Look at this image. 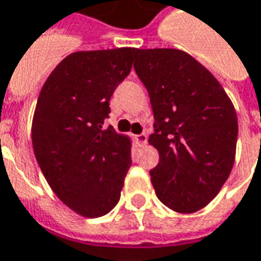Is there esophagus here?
Returning a JSON list of instances; mask_svg holds the SVG:
<instances>
[{
  "mask_svg": "<svg viewBox=\"0 0 261 261\" xmlns=\"http://www.w3.org/2000/svg\"><path fill=\"white\" fill-rule=\"evenodd\" d=\"M147 138H148V137H147V134H138V136H136V141H137V144H138V145H145V144H147Z\"/></svg>",
  "mask_w": 261,
  "mask_h": 261,
  "instance_id": "esophagus-1",
  "label": "esophagus"
}]
</instances>
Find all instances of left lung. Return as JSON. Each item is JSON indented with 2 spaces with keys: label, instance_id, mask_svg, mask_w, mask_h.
I'll use <instances>...</instances> for the list:
<instances>
[{
  "label": "left lung",
  "instance_id": "8db88e82",
  "mask_svg": "<svg viewBox=\"0 0 261 261\" xmlns=\"http://www.w3.org/2000/svg\"><path fill=\"white\" fill-rule=\"evenodd\" d=\"M136 69L154 112L148 137L160 162L149 171L158 199L194 213L219 194L236 156L238 116L206 67L184 50L137 49Z\"/></svg>",
  "mask_w": 261,
  "mask_h": 261
}]
</instances>
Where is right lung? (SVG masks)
<instances>
[{"label": "right lung", "mask_w": 261, "mask_h": 261, "mask_svg": "<svg viewBox=\"0 0 261 261\" xmlns=\"http://www.w3.org/2000/svg\"><path fill=\"white\" fill-rule=\"evenodd\" d=\"M136 52H73L49 74L36 101V161L56 196L85 218H100L117 205L131 167V138L103 124L112 94L130 74Z\"/></svg>", "instance_id": "add662e5"}]
</instances>
